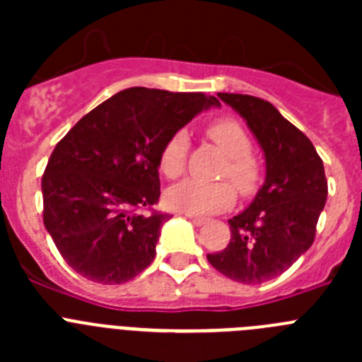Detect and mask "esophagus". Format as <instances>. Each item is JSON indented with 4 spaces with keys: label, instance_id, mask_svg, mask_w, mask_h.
<instances>
[{
    "label": "esophagus",
    "instance_id": "esophagus-1",
    "mask_svg": "<svg viewBox=\"0 0 362 362\" xmlns=\"http://www.w3.org/2000/svg\"><path fill=\"white\" fill-rule=\"evenodd\" d=\"M188 219H190L192 223H194V225H196V226H203V225H206V219H204V217L188 216Z\"/></svg>",
    "mask_w": 362,
    "mask_h": 362
}]
</instances>
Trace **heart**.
<instances>
[{
  "label": "heart",
  "instance_id": "heart-1",
  "mask_svg": "<svg viewBox=\"0 0 362 362\" xmlns=\"http://www.w3.org/2000/svg\"><path fill=\"white\" fill-rule=\"evenodd\" d=\"M204 134L214 145L225 153L226 165L221 170V177H228L233 187L248 196L257 188L259 165L252 158V139L243 129L241 123L230 117H221L206 124ZM190 148V139L187 132H175L168 137V141L159 153V170L168 179H175L185 172ZM226 181H199V179H185L172 187L166 194V201L172 209L179 212L196 214V216H210L230 209L235 201V190Z\"/></svg>",
  "mask_w": 362,
  "mask_h": 362
}]
</instances>
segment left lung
<instances>
[{
  "instance_id": "1",
  "label": "left lung",
  "mask_w": 362,
  "mask_h": 362,
  "mask_svg": "<svg viewBox=\"0 0 362 362\" xmlns=\"http://www.w3.org/2000/svg\"><path fill=\"white\" fill-rule=\"evenodd\" d=\"M257 137L267 177L246 210L228 219L232 238L209 263L232 281L259 284L281 276L315 239L328 181L312 141L276 107L246 94H217Z\"/></svg>"
}]
</instances>
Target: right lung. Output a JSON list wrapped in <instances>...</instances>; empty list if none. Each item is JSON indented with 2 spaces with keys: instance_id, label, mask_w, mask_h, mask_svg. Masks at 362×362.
Returning a JSON list of instances; mask_svg holds the SVG:
<instances>
[{
  "instance_id": "right-lung-1",
  "label": "right lung",
  "mask_w": 362,
  "mask_h": 362,
  "mask_svg": "<svg viewBox=\"0 0 362 362\" xmlns=\"http://www.w3.org/2000/svg\"><path fill=\"white\" fill-rule=\"evenodd\" d=\"M214 95L132 86L83 116L57 143L41 179L43 223L79 276L121 284L156 257L168 214L159 201V153Z\"/></svg>"
}]
</instances>
